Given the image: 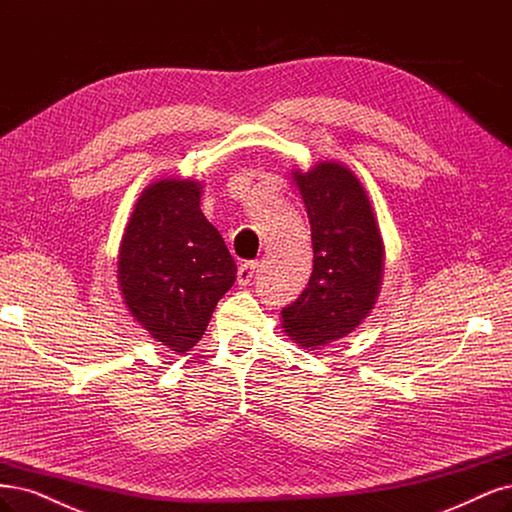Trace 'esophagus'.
I'll list each match as a JSON object with an SVG mask.
<instances>
[{
    "label": "esophagus",
    "mask_w": 512,
    "mask_h": 512,
    "mask_svg": "<svg viewBox=\"0 0 512 512\" xmlns=\"http://www.w3.org/2000/svg\"><path fill=\"white\" fill-rule=\"evenodd\" d=\"M256 269H258V260L243 262L241 267H239V271H237V284L239 286H250V281L256 275Z\"/></svg>",
    "instance_id": "esophagus-1"
}]
</instances>
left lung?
Returning a JSON list of instances; mask_svg holds the SVG:
<instances>
[{
	"label": "left lung",
	"instance_id": "obj_1",
	"mask_svg": "<svg viewBox=\"0 0 512 512\" xmlns=\"http://www.w3.org/2000/svg\"><path fill=\"white\" fill-rule=\"evenodd\" d=\"M311 224L313 271L303 294L281 309V326L303 349L343 339L375 305L383 241L373 205L354 171L324 161L294 171Z\"/></svg>",
	"mask_w": 512,
	"mask_h": 512
}]
</instances>
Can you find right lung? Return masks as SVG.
<instances>
[{"label": "right lung", "mask_w": 512, "mask_h": 512, "mask_svg": "<svg viewBox=\"0 0 512 512\" xmlns=\"http://www.w3.org/2000/svg\"><path fill=\"white\" fill-rule=\"evenodd\" d=\"M201 184L161 180L137 199L118 254V284L152 339L184 354L199 343L237 264L201 211Z\"/></svg>", "instance_id": "add662e5"}]
</instances>
